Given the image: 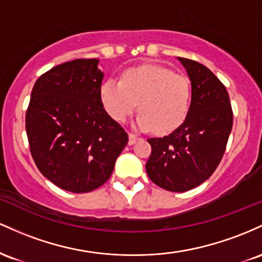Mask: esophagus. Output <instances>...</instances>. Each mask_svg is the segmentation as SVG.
Wrapping results in <instances>:
<instances>
[{
  "label": "esophagus",
  "mask_w": 262,
  "mask_h": 262,
  "mask_svg": "<svg viewBox=\"0 0 262 262\" xmlns=\"http://www.w3.org/2000/svg\"><path fill=\"white\" fill-rule=\"evenodd\" d=\"M140 137L137 136V135L135 134H128V145H134L135 142H136L137 140H139Z\"/></svg>",
  "instance_id": "1"
}]
</instances>
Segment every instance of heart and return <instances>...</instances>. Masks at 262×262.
<instances>
[{
    "instance_id": "b5f03b06",
    "label": "heart",
    "mask_w": 262,
    "mask_h": 262,
    "mask_svg": "<svg viewBox=\"0 0 262 262\" xmlns=\"http://www.w3.org/2000/svg\"><path fill=\"white\" fill-rule=\"evenodd\" d=\"M190 85L186 76L161 66L127 68L121 80L107 79L100 88V98L105 110L119 122L135 113L141 114L137 126L166 135L177 130L186 121L190 107Z\"/></svg>"
}]
</instances>
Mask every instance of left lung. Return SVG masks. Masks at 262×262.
I'll use <instances>...</instances> for the list:
<instances>
[{
    "label": "left lung",
    "instance_id": "left-lung-1",
    "mask_svg": "<svg viewBox=\"0 0 262 262\" xmlns=\"http://www.w3.org/2000/svg\"><path fill=\"white\" fill-rule=\"evenodd\" d=\"M192 84L186 121L164 137L148 139L149 179L169 192H187L207 181L219 166L233 127L224 84L198 61L178 57Z\"/></svg>",
    "mask_w": 262,
    "mask_h": 262
}]
</instances>
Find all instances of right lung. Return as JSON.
Here are the masks:
<instances>
[{"mask_svg":"<svg viewBox=\"0 0 262 262\" xmlns=\"http://www.w3.org/2000/svg\"><path fill=\"white\" fill-rule=\"evenodd\" d=\"M98 59H75L37 79L26 131L38 169L61 189L88 193L110 178L127 145L122 126L100 98L104 73Z\"/></svg>","mask_w":262,"mask_h":262,"instance_id":"right-lung-1","label":"right lung"}]
</instances>
